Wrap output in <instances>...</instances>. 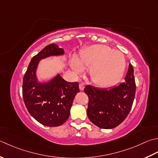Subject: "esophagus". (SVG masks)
<instances>
[{"label": "esophagus", "mask_w": 158, "mask_h": 158, "mask_svg": "<svg viewBox=\"0 0 158 158\" xmlns=\"http://www.w3.org/2000/svg\"><path fill=\"white\" fill-rule=\"evenodd\" d=\"M85 83H83V82L80 83V85H79V88H80V89L81 90V91H83L84 89H85Z\"/></svg>", "instance_id": "esophagus-1"}]
</instances>
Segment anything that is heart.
<instances>
[{"label":"heart","instance_id":"heart-1","mask_svg":"<svg viewBox=\"0 0 158 158\" xmlns=\"http://www.w3.org/2000/svg\"><path fill=\"white\" fill-rule=\"evenodd\" d=\"M123 53L104 45H94L84 50L79 58H73L71 63L76 73L89 69L90 78L102 86L113 85L119 80L125 68Z\"/></svg>","mask_w":158,"mask_h":158}]
</instances>
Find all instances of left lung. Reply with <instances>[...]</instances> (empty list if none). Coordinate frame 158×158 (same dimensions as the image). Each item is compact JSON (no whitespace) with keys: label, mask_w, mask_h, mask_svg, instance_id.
<instances>
[{"label":"left lung","mask_w":158,"mask_h":158,"mask_svg":"<svg viewBox=\"0 0 158 158\" xmlns=\"http://www.w3.org/2000/svg\"><path fill=\"white\" fill-rule=\"evenodd\" d=\"M124 82L110 89L91 85L84 91L89 97L87 116L92 123L102 129L118 126L127 117L132 107L136 83L132 65H129Z\"/></svg>","instance_id":"left-lung-1"}]
</instances>
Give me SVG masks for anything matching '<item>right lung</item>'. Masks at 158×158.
Here are the masks:
<instances>
[{
  "mask_svg": "<svg viewBox=\"0 0 158 158\" xmlns=\"http://www.w3.org/2000/svg\"><path fill=\"white\" fill-rule=\"evenodd\" d=\"M64 50L56 44H50L31 59L23 78L22 96L30 114L39 123L57 127L68 119L70 109L77 93L78 82H69L59 74L50 81H38L36 70L41 59L63 55Z\"/></svg>",
  "mask_w": 158,
  "mask_h": 158,
  "instance_id": "1",
  "label": "right lung"
}]
</instances>
